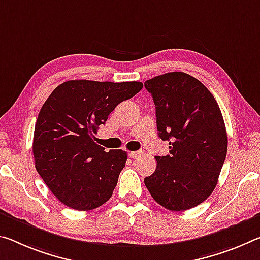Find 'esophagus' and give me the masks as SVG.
<instances>
[{
    "label": "esophagus",
    "instance_id": "obj_1",
    "mask_svg": "<svg viewBox=\"0 0 260 260\" xmlns=\"http://www.w3.org/2000/svg\"><path fill=\"white\" fill-rule=\"evenodd\" d=\"M142 154L141 150H138V151H129L128 152V157L129 158H135V157H140Z\"/></svg>",
    "mask_w": 260,
    "mask_h": 260
}]
</instances>
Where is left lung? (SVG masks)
Segmentation results:
<instances>
[{
	"mask_svg": "<svg viewBox=\"0 0 260 260\" xmlns=\"http://www.w3.org/2000/svg\"><path fill=\"white\" fill-rule=\"evenodd\" d=\"M156 108L158 137L169 141L167 156L145 178L156 203L186 211L212 194L223 167L228 138L219 104L196 77L167 73L145 82Z\"/></svg>",
	"mask_w": 260,
	"mask_h": 260,
	"instance_id": "1",
	"label": "left lung"
}]
</instances>
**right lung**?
<instances>
[{"label":"right lung","mask_w":260,"mask_h":260,"mask_svg":"<svg viewBox=\"0 0 260 260\" xmlns=\"http://www.w3.org/2000/svg\"><path fill=\"white\" fill-rule=\"evenodd\" d=\"M141 82L72 80L53 90L35 127L32 151L38 174L61 203L77 211L100 207L112 196L126 151L93 142L94 134Z\"/></svg>","instance_id":"obj_1"}]
</instances>
